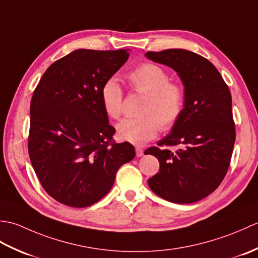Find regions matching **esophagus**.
<instances>
[{
    "label": "esophagus",
    "instance_id": "esophagus-1",
    "mask_svg": "<svg viewBox=\"0 0 258 258\" xmlns=\"http://www.w3.org/2000/svg\"><path fill=\"white\" fill-rule=\"evenodd\" d=\"M135 151H136V156H138V157L143 156L144 151H143V149H142V147H136Z\"/></svg>",
    "mask_w": 258,
    "mask_h": 258
}]
</instances>
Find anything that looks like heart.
Here are the masks:
<instances>
[{
    "mask_svg": "<svg viewBox=\"0 0 258 258\" xmlns=\"http://www.w3.org/2000/svg\"><path fill=\"white\" fill-rule=\"evenodd\" d=\"M130 89L145 94L141 104L142 116L125 118L116 126L119 140L142 145L160 131L173 128L184 111L185 92L171 82L166 70L154 63H143L126 74ZM101 103L108 117L118 119L123 113V90L115 79H108L101 87Z\"/></svg>",
    "mask_w": 258,
    "mask_h": 258,
    "instance_id": "heart-1",
    "label": "heart"
}]
</instances>
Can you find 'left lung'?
<instances>
[{"label": "left lung", "mask_w": 258, "mask_h": 258, "mask_svg": "<svg viewBox=\"0 0 258 258\" xmlns=\"http://www.w3.org/2000/svg\"><path fill=\"white\" fill-rule=\"evenodd\" d=\"M145 56L177 72L185 92L182 116L157 143L178 149L153 146L145 151L160 162V172L147 183L168 202H199L220 186L231 163L236 138L231 92L217 69L194 52L169 48Z\"/></svg>", "instance_id": "8db88e82"}]
</instances>
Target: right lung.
<instances>
[{
	"instance_id": "add662e5",
	"label": "right lung",
	"mask_w": 258,
	"mask_h": 258,
	"mask_svg": "<svg viewBox=\"0 0 258 258\" xmlns=\"http://www.w3.org/2000/svg\"><path fill=\"white\" fill-rule=\"evenodd\" d=\"M128 56L127 50L80 48L54 62L33 93L30 160L42 187L61 204L93 205L135 157L132 144L113 141L115 128L100 95Z\"/></svg>"
}]
</instances>
